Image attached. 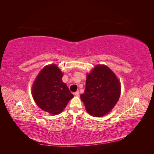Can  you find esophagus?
I'll return each instance as SVG.
<instances>
[{
    "label": "esophagus",
    "instance_id": "esophagus-1",
    "mask_svg": "<svg viewBox=\"0 0 154 154\" xmlns=\"http://www.w3.org/2000/svg\"><path fill=\"white\" fill-rule=\"evenodd\" d=\"M75 96H77V97H79V91H77L76 92H75Z\"/></svg>",
    "mask_w": 154,
    "mask_h": 154
}]
</instances>
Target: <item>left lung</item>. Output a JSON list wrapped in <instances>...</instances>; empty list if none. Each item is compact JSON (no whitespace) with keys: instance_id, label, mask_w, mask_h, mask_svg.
I'll use <instances>...</instances> for the list:
<instances>
[{"instance_id":"obj_1","label":"left lung","mask_w":154,"mask_h":154,"mask_svg":"<svg viewBox=\"0 0 154 154\" xmlns=\"http://www.w3.org/2000/svg\"><path fill=\"white\" fill-rule=\"evenodd\" d=\"M120 83L116 75L105 65H98L87 74L85 89L81 94L87 112L103 116L109 113L120 95Z\"/></svg>"}]
</instances>
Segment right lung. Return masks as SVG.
I'll return each instance as SVG.
<instances>
[{
	"label": "right lung",
	"instance_id": "right-lung-1",
	"mask_svg": "<svg viewBox=\"0 0 154 154\" xmlns=\"http://www.w3.org/2000/svg\"><path fill=\"white\" fill-rule=\"evenodd\" d=\"M63 73L56 65L45 67L39 73L32 87V95L37 105L52 114L61 113L73 97L62 81Z\"/></svg>",
	"mask_w": 154,
	"mask_h": 154
}]
</instances>
